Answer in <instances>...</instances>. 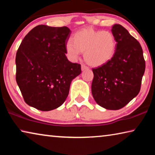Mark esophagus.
I'll return each instance as SVG.
<instances>
[{
  "label": "esophagus",
  "mask_w": 155,
  "mask_h": 155,
  "mask_svg": "<svg viewBox=\"0 0 155 155\" xmlns=\"http://www.w3.org/2000/svg\"><path fill=\"white\" fill-rule=\"evenodd\" d=\"M88 69H89V68L87 66H86L85 65H84V64L81 65V70H82V71H84V70H88Z\"/></svg>",
  "instance_id": "obj_1"
}]
</instances>
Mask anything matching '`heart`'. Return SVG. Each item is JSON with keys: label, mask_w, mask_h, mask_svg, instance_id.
Wrapping results in <instances>:
<instances>
[{"label": "heart", "mask_w": 155, "mask_h": 155, "mask_svg": "<svg viewBox=\"0 0 155 155\" xmlns=\"http://www.w3.org/2000/svg\"><path fill=\"white\" fill-rule=\"evenodd\" d=\"M72 41L65 44V53L70 61H74L84 52V59L94 67L105 64L114 57L116 41L109 31L83 28L73 35Z\"/></svg>", "instance_id": "heart-1"}]
</instances>
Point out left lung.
Returning a JSON list of instances; mask_svg holds the SVG:
<instances>
[{"label": "left lung", "instance_id": "8db88e82", "mask_svg": "<svg viewBox=\"0 0 155 155\" xmlns=\"http://www.w3.org/2000/svg\"><path fill=\"white\" fill-rule=\"evenodd\" d=\"M116 41L114 57L105 64L93 68L91 93L104 109L122 108L140 91L146 63L139 41L120 25L111 28Z\"/></svg>", "mask_w": 155, "mask_h": 155}]
</instances>
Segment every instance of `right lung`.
Masks as SVG:
<instances>
[{
    "mask_svg": "<svg viewBox=\"0 0 155 155\" xmlns=\"http://www.w3.org/2000/svg\"><path fill=\"white\" fill-rule=\"evenodd\" d=\"M70 33L67 27L38 25L21 42L15 57V79L29 106L48 111L67 98L72 81L81 73V65L65 56Z\"/></svg>",
    "mask_w": 155,
    "mask_h": 155,
    "instance_id": "add662e5",
    "label": "right lung"
}]
</instances>
